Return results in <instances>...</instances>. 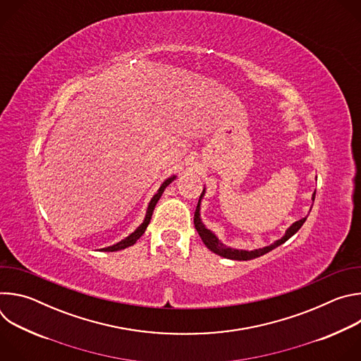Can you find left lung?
<instances>
[{"label": "left lung", "instance_id": "obj_1", "mask_svg": "<svg viewBox=\"0 0 361 361\" xmlns=\"http://www.w3.org/2000/svg\"><path fill=\"white\" fill-rule=\"evenodd\" d=\"M202 195V194H201ZM201 195H200V200H201ZM314 197L316 194L313 195V201H314ZM200 200H198V204H197V209H195V213H194V226H195V230L197 233L200 234L202 243L205 244V247H207L209 250H212L213 252L221 255V257H226V259H230V260H252L255 259V257H260L271 250H274L276 247L281 245L283 243H286L291 235H294L300 228L301 226L304 224V221L307 220V217L295 221L284 234L283 238L277 240L274 244L271 245H267V247H263V248H259V250H254V251H244V250H234V248H228L226 247L221 241H219V238L210 231L204 227V224L201 223L200 220Z\"/></svg>", "mask_w": 361, "mask_h": 361}]
</instances>
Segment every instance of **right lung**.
Instances as JSON below:
<instances>
[{
  "mask_svg": "<svg viewBox=\"0 0 361 361\" xmlns=\"http://www.w3.org/2000/svg\"><path fill=\"white\" fill-rule=\"evenodd\" d=\"M176 177H171V178H169V180H166L164 183H163V185L160 187V190L157 191V194L154 195L152 198H151V201H149V204H148V209H147V214H145V219H144V221H142V224L131 234V235H128L127 238H124V240H121L120 243H117V244H114V245H111V247H107V248H102L104 251H118V250H123V248H127V247H130V245H133L142 234H144V231H145V228L148 227V224H149V220H151V216H152V212H154V207H156V204H157V201L160 200V197H161V194L164 192V188L174 180Z\"/></svg>",
  "mask_w": 361,
  "mask_h": 361,
  "instance_id": "1",
  "label": "right lung"
}]
</instances>
